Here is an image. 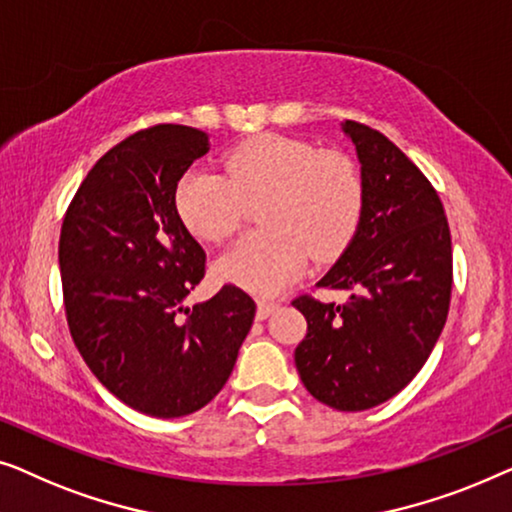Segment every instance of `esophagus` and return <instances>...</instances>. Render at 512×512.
Instances as JSON below:
<instances>
[{
	"label": "esophagus",
	"mask_w": 512,
	"mask_h": 512,
	"mask_svg": "<svg viewBox=\"0 0 512 512\" xmlns=\"http://www.w3.org/2000/svg\"><path fill=\"white\" fill-rule=\"evenodd\" d=\"M278 311L276 301H257V320H266L271 313Z\"/></svg>",
	"instance_id": "34e87169"
}]
</instances>
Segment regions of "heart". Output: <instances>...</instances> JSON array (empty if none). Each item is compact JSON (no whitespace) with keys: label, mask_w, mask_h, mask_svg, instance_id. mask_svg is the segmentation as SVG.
I'll use <instances>...</instances> for the list:
<instances>
[{"label":"heart","mask_w":512,"mask_h":512,"mask_svg":"<svg viewBox=\"0 0 512 512\" xmlns=\"http://www.w3.org/2000/svg\"><path fill=\"white\" fill-rule=\"evenodd\" d=\"M227 178L192 169L176 187V211L201 241H225L243 201H259L262 232L215 259V276L248 292L276 294L304 273L308 257L334 259L362 215V181L348 157L280 134H259L225 157Z\"/></svg>","instance_id":"b5f03b06"}]
</instances>
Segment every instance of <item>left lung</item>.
Returning a JSON list of instances; mask_svg holds the SVG:
<instances>
[{"label":"left lung","mask_w":512,"mask_h":512,"mask_svg":"<svg viewBox=\"0 0 512 512\" xmlns=\"http://www.w3.org/2000/svg\"><path fill=\"white\" fill-rule=\"evenodd\" d=\"M362 181V215L318 287L348 304L301 297L308 334L294 350L301 383L336 410H369L417 376L448 320L452 243L441 199L376 129L345 120Z\"/></svg>","instance_id":"1"}]
</instances>
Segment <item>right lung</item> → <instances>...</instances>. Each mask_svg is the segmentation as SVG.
<instances>
[{"label": "right lung", "instance_id": "add662e5", "mask_svg": "<svg viewBox=\"0 0 512 512\" xmlns=\"http://www.w3.org/2000/svg\"><path fill=\"white\" fill-rule=\"evenodd\" d=\"M208 148V134L185 125L132 134L90 169L62 222L71 338L99 383L150 417L204 408L255 320V301L234 285L183 306L206 253L178 218L176 187Z\"/></svg>", "mask_w": 512, "mask_h": 512}]
</instances>
